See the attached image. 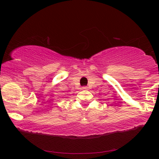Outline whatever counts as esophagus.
Segmentation results:
<instances>
[{
  "label": "esophagus",
  "instance_id": "1",
  "mask_svg": "<svg viewBox=\"0 0 159 159\" xmlns=\"http://www.w3.org/2000/svg\"><path fill=\"white\" fill-rule=\"evenodd\" d=\"M82 89H83V90H87V87H82Z\"/></svg>",
  "mask_w": 159,
  "mask_h": 159
}]
</instances>
